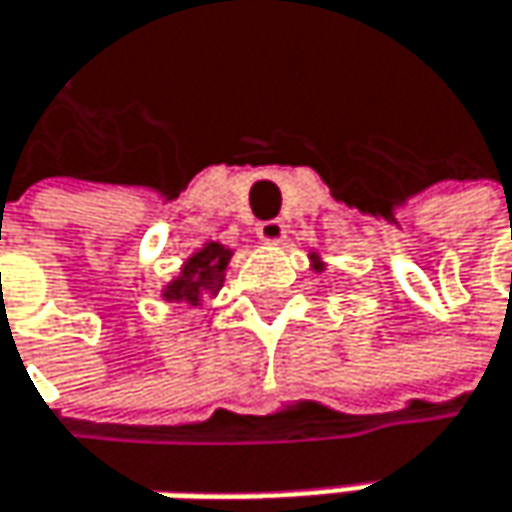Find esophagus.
I'll return each mask as SVG.
<instances>
[{"label":"esophagus","mask_w":512,"mask_h":512,"mask_svg":"<svg viewBox=\"0 0 512 512\" xmlns=\"http://www.w3.org/2000/svg\"><path fill=\"white\" fill-rule=\"evenodd\" d=\"M256 235L265 244H280L286 238V224L283 221H262V224L256 226Z\"/></svg>","instance_id":"obj_1"}]
</instances>
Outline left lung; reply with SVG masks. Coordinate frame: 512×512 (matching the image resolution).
<instances>
[{"label": "left lung", "instance_id": "left-lung-1", "mask_svg": "<svg viewBox=\"0 0 512 512\" xmlns=\"http://www.w3.org/2000/svg\"><path fill=\"white\" fill-rule=\"evenodd\" d=\"M312 271H324V262H321L318 253H312Z\"/></svg>", "mask_w": 512, "mask_h": 512}]
</instances>
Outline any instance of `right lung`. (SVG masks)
Instances as JSON below:
<instances>
[{"instance_id": "1", "label": "right lung", "mask_w": 512, "mask_h": 512, "mask_svg": "<svg viewBox=\"0 0 512 512\" xmlns=\"http://www.w3.org/2000/svg\"><path fill=\"white\" fill-rule=\"evenodd\" d=\"M232 259V250L221 241H206L197 253L185 259L179 274L161 288V297L167 303H188L200 306L203 294H218L224 286L226 265Z\"/></svg>"}]
</instances>
